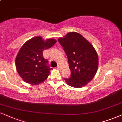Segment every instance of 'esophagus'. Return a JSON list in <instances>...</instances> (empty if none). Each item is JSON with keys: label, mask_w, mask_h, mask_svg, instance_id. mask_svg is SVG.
Returning a JSON list of instances; mask_svg holds the SVG:
<instances>
[{"label": "esophagus", "mask_w": 122, "mask_h": 122, "mask_svg": "<svg viewBox=\"0 0 122 122\" xmlns=\"http://www.w3.org/2000/svg\"><path fill=\"white\" fill-rule=\"evenodd\" d=\"M57 69L60 70V69H61V66H60V65H58L57 67Z\"/></svg>", "instance_id": "esophagus-1"}]
</instances>
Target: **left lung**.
Instances as JSON below:
<instances>
[{
  "mask_svg": "<svg viewBox=\"0 0 122 122\" xmlns=\"http://www.w3.org/2000/svg\"><path fill=\"white\" fill-rule=\"evenodd\" d=\"M67 56L71 74L65 79L71 86L80 88L90 81L98 67V56L90 42L77 32H70L64 38H58Z\"/></svg>",
  "mask_w": 122,
  "mask_h": 122,
  "instance_id": "left-lung-1",
  "label": "left lung"
}]
</instances>
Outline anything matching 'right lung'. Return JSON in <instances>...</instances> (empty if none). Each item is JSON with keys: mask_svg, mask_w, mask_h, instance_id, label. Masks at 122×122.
<instances>
[{"mask_svg": "<svg viewBox=\"0 0 122 122\" xmlns=\"http://www.w3.org/2000/svg\"><path fill=\"white\" fill-rule=\"evenodd\" d=\"M56 40L51 38L44 41L41 37H33L25 42L15 58L17 72L27 83L38 85L46 80L52 69L48 60L43 56V51L51 48Z\"/></svg>", "mask_w": 122, "mask_h": 122, "instance_id": "right-lung-1", "label": "right lung"}]
</instances>
